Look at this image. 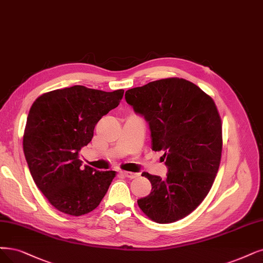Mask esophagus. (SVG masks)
Here are the masks:
<instances>
[{"instance_id": "34e87169", "label": "esophagus", "mask_w": 263, "mask_h": 263, "mask_svg": "<svg viewBox=\"0 0 263 263\" xmlns=\"http://www.w3.org/2000/svg\"><path fill=\"white\" fill-rule=\"evenodd\" d=\"M121 173L125 178H129V179H135L140 176L139 173H134V172H130V171H121Z\"/></svg>"}]
</instances>
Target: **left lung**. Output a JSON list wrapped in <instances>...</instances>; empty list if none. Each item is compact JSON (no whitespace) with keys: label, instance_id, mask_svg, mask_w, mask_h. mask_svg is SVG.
Here are the masks:
<instances>
[{"label":"left lung","instance_id":"8db88e82","mask_svg":"<svg viewBox=\"0 0 263 263\" xmlns=\"http://www.w3.org/2000/svg\"><path fill=\"white\" fill-rule=\"evenodd\" d=\"M125 101L149 124L152 148L163 151L167 178L143 172L152 183L141 210L157 223L176 222L209 193L221 161L222 123L217 106L194 83L168 78L125 92Z\"/></svg>","mask_w":263,"mask_h":263}]
</instances>
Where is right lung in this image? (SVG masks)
Returning <instances> with one entry per match:
<instances>
[{"mask_svg":"<svg viewBox=\"0 0 263 263\" xmlns=\"http://www.w3.org/2000/svg\"><path fill=\"white\" fill-rule=\"evenodd\" d=\"M123 93L73 85L42 94L29 110L23 142L29 170L51 205L66 215L79 217L94 210L116 176L115 171L82 168L79 152Z\"/></svg>","mask_w":263,"mask_h":263,"instance_id":"right-lung-1","label":"right lung"}]
</instances>
